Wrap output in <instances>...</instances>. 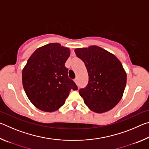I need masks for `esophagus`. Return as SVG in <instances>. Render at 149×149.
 Instances as JSON below:
<instances>
[{"mask_svg":"<svg viewBox=\"0 0 149 149\" xmlns=\"http://www.w3.org/2000/svg\"><path fill=\"white\" fill-rule=\"evenodd\" d=\"M74 81H75V84H76L77 85V84H78V83H77V78H75V79H74Z\"/></svg>","mask_w":149,"mask_h":149,"instance_id":"1","label":"esophagus"}]
</instances>
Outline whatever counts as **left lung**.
Listing matches in <instances>:
<instances>
[{"instance_id":"left-lung-1","label":"left lung","mask_w":149,"mask_h":149,"mask_svg":"<svg viewBox=\"0 0 149 149\" xmlns=\"http://www.w3.org/2000/svg\"><path fill=\"white\" fill-rule=\"evenodd\" d=\"M76 56L84 62L89 82L79 95L85 104L96 113L112 109L122 98L127 75L118 58L102 48L93 45L75 49Z\"/></svg>"}]
</instances>
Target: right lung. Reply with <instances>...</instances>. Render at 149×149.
I'll list each match as a JSON object with an SVG mask.
<instances>
[{
    "label": "right lung",
    "instance_id": "obj_1",
    "mask_svg": "<svg viewBox=\"0 0 149 149\" xmlns=\"http://www.w3.org/2000/svg\"><path fill=\"white\" fill-rule=\"evenodd\" d=\"M70 55L69 48L54 42L38 48L27 60L22 84L28 99L38 109L54 112L64 104L70 91L77 90L65 66Z\"/></svg>",
    "mask_w": 149,
    "mask_h": 149
}]
</instances>
